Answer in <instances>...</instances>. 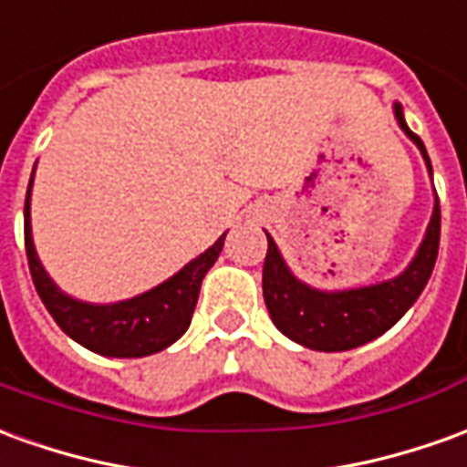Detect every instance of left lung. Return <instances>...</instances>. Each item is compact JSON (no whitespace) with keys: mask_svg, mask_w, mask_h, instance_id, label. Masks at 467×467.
Returning a JSON list of instances; mask_svg holds the SVG:
<instances>
[{"mask_svg":"<svg viewBox=\"0 0 467 467\" xmlns=\"http://www.w3.org/2000/svg\"><path fill=\"white\" fill-rule=\"evenodd\" d=\"M394 119L404 136L420 149L427 171L432 177V164H430L425 143L417 133L410 131L400 103H394ZM438 247V194H435V207H432L427 233L417 247L415 257L410 260V265L404 267L400 275L374 283V285L347 290L313 288L293 275L275 240L267 234V255L263 265V298H265L267 313L280 334H285L290 341L313 351H348L361 344H369L377 336L389 331L420 298V293L425 290L427 280L432 275Z\"/></svg>","mask_w":467,"mask_h":467,"instance_id":"obj_1","label":"left lung"}]
</instances>
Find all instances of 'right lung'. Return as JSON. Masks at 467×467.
Segmentation results:
<instances>
[{
  "label": "right lung",
  "instance_id": "add662e5",
  "mask_svg": "<svg viewBox=\"0 0 467 467\" xmlns=\"http://www.w3.org/2000/svg\"><path fill=\"white\" fill-rule=\"evenodd\" d=\"M37 166V164H35ZM35 179V171H32ZM32 179L25 200V247L27 263L37 296L50 311L55 324L80 347L96 351L100 357L139 358L164 351L192 324V313L200 298V285L207 270L214 265L224 244V233L217 243L207 247L202 255L189 260L187 265L171 278L159 283L156 288L133 296L119 303H86L67 296L57 288L50 273L42 267L35 240H32V217H29V200H32Z\"/></svg>",
  "mask_w": 467,
  "mask_h": 467
}]
</instances>
